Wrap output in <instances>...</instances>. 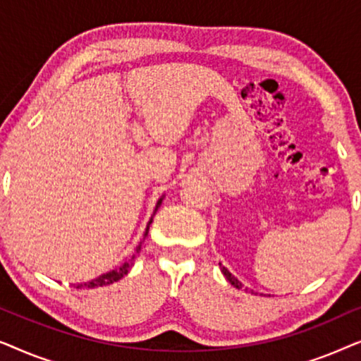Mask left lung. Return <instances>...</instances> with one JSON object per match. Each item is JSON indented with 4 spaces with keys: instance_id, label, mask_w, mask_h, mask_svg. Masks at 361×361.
Returning a JSON list of instances; mask_svg holds the SVG:
<instances>
[{
    "instance_id": "left-lung-1",
    "label": "left lung",
    "mask_w": 361,
    "mask_h": 361,
    "mask_svg": "<svg viewBox=\"0 0 361 361\" xmlns=\"http://www.w3.org/2000/svg\"><path fill=\"white\" fill-rule=\"evenodd\" d=\"M220 269H221V273H224V276H225V278L230 281V284H231V286H235V288H236V289H241V286H243V284H241V283H240V281H238V279H236V278H235V276H233V274H231V273H230V271L225 268V266H221V264H220Z\"/></svg>"
}]
</instances>
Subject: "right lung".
<instances>
[{
	"label": "right lung",
	"instance_id": "1",
	"mask_svg": "<svg viewBox=\"0 0 361 361\" xmlns=\"http://www.w3.org/2000/svg\"><path fill=\"white\" fill-rule=\"evenodd\" d=\"M162 200H164V195L161 197L159 200H157V204H156V209H154V214L152 215H156V212H157V209H159L161 207V204H162ZM152 224V216H151V220L147 221V226H146V231H145V236H142V240L140 241V245L136 246V251H135V255L131 256L130 259H126L125 263H123L120 268H116V269H111V271H108V273H105V274H102V276H98V278H95V279H92V281H87V283H78V284H73L75 286L77 289H93V288H102V286H108V284H113V283H116V281H120L123 276H126L128 273H130V269L133 268V264H135V259H136V256H137V253H140L141 251V246H142V243H145V238L147 236V233H149V225Z\"/></svg>",
	"mask_w": 361,
	"mask_h": 361
}]
</instances>
